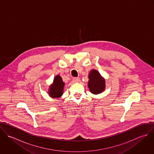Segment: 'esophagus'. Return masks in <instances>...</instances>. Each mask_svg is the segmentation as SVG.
Here are the masks:
<instances>
[{"label": "esophagus", "mask_w": 154, "mask_h": 154, "mask_svg": "<svg viewBox=\"0 0 154 154\" xmlns=\"http://www.w3.org/2000/svg\"><path fill=\"white\" fill-rule=\"evenodd\" d=\"M73 82H78L79 81V78H78V77H75V78H73Z\"/></svg>", "instance_id": "esophagus-1"}]
</instances>
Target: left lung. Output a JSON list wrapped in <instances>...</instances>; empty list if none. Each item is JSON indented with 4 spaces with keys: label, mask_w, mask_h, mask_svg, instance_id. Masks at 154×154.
<instances>
[{
    "label": "left lung",
    "mask_w": 154,
    "mask_h": 154,
    "mask_svg": "<svg viewBox=\"0 0 154 154\" xmlns=\"http://www.w3.org/2000/svg\"><path fill=\"white\" fill-rule=\"evenodd\" d=\"M88 87L90 91L95 94L102 92L105 88V81L96 70H92L89 74Z\"/></svg>",
    "instance_id": "left-lung-1"
}]
</instances>
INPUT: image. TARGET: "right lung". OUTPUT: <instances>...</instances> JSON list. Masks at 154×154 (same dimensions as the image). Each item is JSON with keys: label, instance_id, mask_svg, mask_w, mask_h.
Returning a JSON list of instances; mask_svg holds the SVG:
<instances>
[{"label": "right lung", "instance_id": "1", "mask_svg": "<svg viewBox=\"0 0 154 154\" xmlns=\"http://www.w3.org/2000/svg\"><path fill=\"white\" fill-rule=\"evenodd\" d=\"M64 82L59 75H57L53 81V84L50 87L49 94L52 97H59L63 94Z\"/></svg>", "mask_w": 154, "mask_h": 154}]
</instances>
